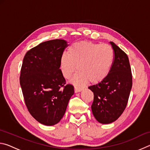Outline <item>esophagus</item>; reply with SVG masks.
<instances>
[{
    "label": "esophagus",
    "mask_w": 150,
    "mask_h": 150,
    "mask_svg": "<svg viewBox=\"0 0 150 150\" xmlns=\"http://www.w3.org/2000/svg\"><path fill=\"white\" fill-rule=\"evenodd\" d=\"M82 90H83V88H81V87H74V91H75V93L81 92V91Z\"/></svg>",
    "instance_id": "obj_1"
}]
</instances>
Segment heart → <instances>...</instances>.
<instances>
[{
    "label": "heart",
    "mask_w": 150,
    "mask_h": 150,
    "mask_svg": "<svg viewBox=\"0 0 150 150\" xmlns=\"http://www.w3.org/2000/svg\"><path fill=\"white\" fill-rule=\"evenodd\" d=\"M115 60V52L107 44H97L82 41L73 44L60 58V69L65 79H69L79 70L71 80L72 84L82 86L90 81L96 84L108 77Z\"/></svg>",
    "instance_id": "1"
}]
</instances>
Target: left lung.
I'll use <instances>...</instances> for the list:
<instances>
[{"label": "left lung", "mask_w": 150, "mask_h": 150, "mask_svg": "<svg viewBox=\"0 0 150 150\" xmlns=\"http://www.w3.org/2000/svg\"><path fill=\"white\" fill-rule=\"evenodd\" d=\"M110 44L115 52L110 73L102 82L88 87L94 93L93 115L98 122L105 124L115 122L122 114L132 86L128 56L115 43L110 42Z\"/></svg>", "instance_id": "left-lung-1"}]
</instances>
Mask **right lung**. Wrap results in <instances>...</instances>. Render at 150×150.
Masks as SVG:
<instances>
[{
	"instance_id": "obj_1",
	"label": "right lung",
	"mask_w": 150,
	"mask_h": 150,
	"mask_svg": "<svg viewBox=\"0 0 150 150\" xmlns=\"http://www.w3.org/2000/svg\"><path fill=\"white\" fill-rule=\"evenodd\" d=\"M67 42L52 40L32 48L25 55L20 83L30 115L40 123L53 126L65 115L74 87L65 84L60 58Z\"/></svg>"
}]
</instances>
